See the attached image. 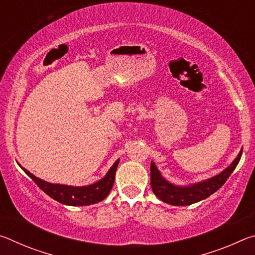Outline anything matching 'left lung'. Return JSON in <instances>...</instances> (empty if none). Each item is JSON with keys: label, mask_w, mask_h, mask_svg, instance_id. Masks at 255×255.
Segmentation results:
<instances>
[{"label": "left lung", "mask_w": 255, "mask_h": 255, "mask_svg": "<svg viewBox=\"0 0 255 255\" xmlns=\"http://www.w3.org/2000/svg\"><path fill=\"white\" fill-rule=\"evenodd\" d=\"M242 152H243V148H241L234 161L221 173L200 181V182L188 185H178L167 181L152 161L150 163V185H152L153 192L158 199L172 206H189L204 200L217 191L226 182L228 176L233 173V171L239 164Z\"/></svg>", "instance_id": "obj_1"}]
</instances>
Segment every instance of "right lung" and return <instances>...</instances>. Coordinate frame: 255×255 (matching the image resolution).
Returning a JSON list of instances; mask_svg holds the SVG:
<instances>
[{
    "label": "right lung",
    "instance_id": "add662e5",
    "mask_svg": "<svg viewBox=\"0 0 255 255\" xmlns=\"http://www.w3.org/2000/svg\"><path fill=\"white\" fill-rule=\"evenodd\" d=\"M119 164V158L114 163L107 174L101 180L92 184L74 187V185L50 183L41 180L20 165L25 174L33 180V182L39 187L42 191L47 193L50 198L66 206H89L102 201L109 195L110 190L115 182V175Z\"/></svg>",
    "mask_w": 255,
    "mask_h": 255
}]
</instances>
